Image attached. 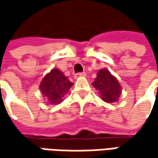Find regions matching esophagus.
<instances>
[{"label":"esophagus","instance_id":"esophagus-1","mask_svg":"<svg viewBox=\"0 0 158 158\" xmlns=\"http://www.w3.org/2000/svg\"><path fill=\"white\" fill-rule=\"evenodd\" d=\"M86 73L85 72H82V73H77L74 75V78L75 79H79V78H82V77H86Z\"/></svg>","mask_w":158,"mask_h":158}]
</instances>
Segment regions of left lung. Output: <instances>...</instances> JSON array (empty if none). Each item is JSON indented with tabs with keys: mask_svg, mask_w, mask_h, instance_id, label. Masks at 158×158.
Wrapping results in <instances>:
<instances>
[{
	"mask_svg": "<svg viewBox=\"0 0 158 158\" xmlns=\"http://www.w3.org/2000/svg\"><path fill=\"white\" fill-rule=\"evenodd\" d=\"M92 86L99 91L102 99L108 103L117 102L122 93L119 81L106 69L99 70Z\"/></svg>",
	"mask_w": 158,
	"mask_h": 158,
	"instance_id": "obj_1",
	"label": "left lung"
}]
</instances>
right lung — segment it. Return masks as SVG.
Instances as JSON below:
<instances>
[{
    "mask_svg": "<svg viewBox=\"0 0 158 158\" xmlns=\"http://www.w3.org/2000/svg\"><path fill=\"white\" fill-rule=\"evenodd\" d=\"M72 85L73 83L62 71L53 69L44 77L39 88L45 100L51 104H58L63 101V97L69 92Z\"/></svg>",
    "mask_w": 158,
    "mask_h": 158,
    "instance_id": "right-lung-1",
    "label": "right lung"
}]
</instances>
